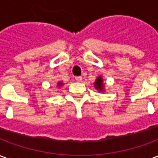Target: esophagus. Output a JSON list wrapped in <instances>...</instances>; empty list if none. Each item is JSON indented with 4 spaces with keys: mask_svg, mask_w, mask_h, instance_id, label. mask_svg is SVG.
I'll use <instances>...</instances> for the list:
<instances>
[{
    "mask_svg": "<svg viewBox=\"0 0 158 158\" xmlns=\"http://www.w3.org/2000/svg\"><path fill=\"white\" fill-rule=\"evenodd\" d=\"M74 79H75V81H77V82H80V81H82V77L81 76H77V77L74 78Z\"/></svg>",
    "mask_w": 158,
    "mask_h": 158,
    "instance_id": "obj_1",
    "label": "esophagus"
}]
</instances>
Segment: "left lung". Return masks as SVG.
Wrapping results in <instances>:
<instances>
[{"label":"left lung","instance_id":"obj_1","mask_svg":"<svg viewBox=\"0 0 158 158\" xmlns=\"http://www.w3.org/2000/svg\"><path fill=\"white\" fill-rule=\"evenodd\" d=\"M94 86L97 90L101 92L104 91V84H103V79L102 76H98L97 79H96V82L94 83Z\"/></svg>","mask_w":158,"mask_h":158}]
</instances>
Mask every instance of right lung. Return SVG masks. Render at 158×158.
Listing matches in <instances>:
<instances>
[{
    "label": "right lung",
    "instance_id": "right-lung-1",
    "mask_svg": "<svg viewBox=\"0 0 158 158\" xmlns=\"http://www.w3.org/2000/svg\"><path fill=\"white\" fill-rule=\"evenodd\" d=\"M62 85H63V84H62V82H58L57 83V87H58V88H60V87H61Z\"/></svg>",
    "mask_w": 158,
    "mask_h": 158
}]
</instances>
